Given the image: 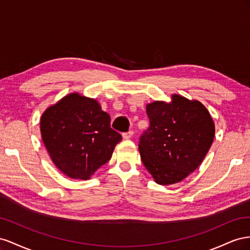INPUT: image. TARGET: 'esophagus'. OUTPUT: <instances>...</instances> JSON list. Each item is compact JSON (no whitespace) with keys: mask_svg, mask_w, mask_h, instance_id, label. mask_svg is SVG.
I'll list each match as a JSON object with an SVG mask.
<instances>
[{"mask_svg":"<svg viewBox=\"0 0 250 250\" xmlns=\"http://www.w3.org/2000/svg\"><path fill=\"white\" fill-rule=\"evenodd\" d=\"M133 135H134V132L133 131H129V132H126V133H124L123 134V137H124V139H130V138H132Z\"/></svg>","mask_w":250,"mask_h":250,"instance_id":"1","label":"esophagus"}]
</instances>
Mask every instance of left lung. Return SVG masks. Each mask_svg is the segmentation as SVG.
<instances>
[{
  "label": "left lung",
  "instance_id": "obj_1",
  "mask_svg": "<svg viewBox=\"0 0 250 250\" xmlns=\"http://www.w3.org/2000/svg\"><path fill=\"white\" fill-rule=\"evenodd\" d=\"M148 129L141 135V160L156 183L182 181L201 165L215 137V124L198 101L173 94L146 104Z\"/></svg>",
  "mask_w": 250,
  "mask_h": 250
}]
</instances>
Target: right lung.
<instances>
[{
	"instance_id": "add662e5",
	"label": "right lung",
	"mask_w": 250,
	"mask_h": 250,
	"mask_svg": "<svg viewBox=\"0 0 250 250\" xmlns=\"http://www.w3.org/2000/svg\"><path fill=\"white\" fill-rule=\"evenodd\" d=\"M42 142L55 167L72 179L88 180L108 162L123 139L93 98L71 93L42 113Z\"/></svg>"
}]
</instances>
